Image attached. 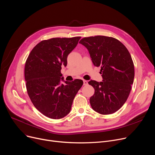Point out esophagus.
<instances>
[{"instance_id":"34e87169","label":"esophagus","mask_w":155,"mask_h":155,"mask_svg":"<svg viewBox=\"0 0 155 155\" xmlns=\"http://www.w3.org/2000/svg\"><path fill=\"white\" fill-rule=\"evenodd\" d=\"M87 84H88V82L85 80H84V85H87Z\"/></svg>"}]
</instances>
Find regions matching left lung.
<instances>
[{"instance_id":"8db88e82","label":"left lung","mask_w":155,"mask_h":155,"mask_svg":"<svg viewBox=\"0 0 155 155\" xmlns=\"http://www.w3.org/2000/svg\"><path fill=\"white\" fill-rule=\"evenodd\" d=\"M79 43L88 49L94 65L101 66L103 78L89 82L95 90L91 107L102 115L116 112L126 102L134 82V65L129 51L118 40L106 36L85 37Z\"/></svg>"}]
</instances>
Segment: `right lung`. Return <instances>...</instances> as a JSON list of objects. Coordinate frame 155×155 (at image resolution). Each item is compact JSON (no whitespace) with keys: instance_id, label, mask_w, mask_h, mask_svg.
<instances>
[{"instance_id":"1","label":"right lung","mask_w":155,"mask_h":155,"mask_svg":"<svg viewBox=\"0 0 155 155\" xmlns=\"http://www.w3.org/2000/svg\"><path fill=\"white\" fill-rule=\"evenodd\" d=\"M80 37L52 38L42 40L33 48L25 66L26 87L31 103L44 115L62 118L71 110L73 101L83 85L75 79L61 84V66L77 46Z\"/></svg>"}]
</instances>
